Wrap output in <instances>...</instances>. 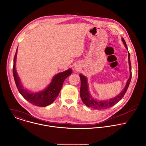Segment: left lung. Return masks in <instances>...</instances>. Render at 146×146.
Masks as SVG:
<instances>
[{"label":"left lung","mask_w":146,"mask_h":146,"mask_svg":"<svg viewBox=\"0 0 146 146\" xmlns=\"http://www.w3.org/2000/svg\"><path fill=\"white\" fill-rule=\"evenodd\" d=\"M122 41L123 42L125 47L127 49H128L126 42L123 38H121ZM128 62L129 66V71H130V76L127 82L125 87H124V90L117 96L113 98H110V100H105V101H98L97 100L94 99L89 93V87L88 83H87V78L84 75L80 74L79 76L80 78V98L83 102L88 107L96 109H105L111 107L114 105L115 104H117L119 101H120L123 97L124 96L128 88L129 85L131 78H132V72H131V64L130 60V53L128 52Z\"/></svg>","instance_id":"left-lung-1"}]
</instances>
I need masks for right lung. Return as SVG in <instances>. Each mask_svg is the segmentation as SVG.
Segmentation results:
<instances>
[{
  "instance_id": "add662e5",
  "label": "right lung",
  "mask_w": 146,
  "mask_h": 146,
  "mask_svg": "<svg viewBox=\"0 0 146 146\" xmlns=\"http://www.w3.org/2000/svg\"><path fill=\"white\" fill-rule=\"evenodd\" d=\"M17 53V49L14 58L13 71L14 80L19 93L26 100L36 106L44 107L51 104L59 95L64 80L72 74V70L68 69L64 72L56 74L53 78L52 82L45 90L37 93L29 92L23 89V87L16 71L15 62Z\"/></svg>"
}]
</instances>
